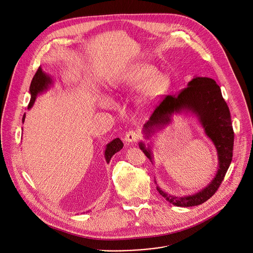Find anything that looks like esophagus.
Instances as JSON below:
<instances>
[{
    "instance_id": "obj_1",
    "label": "esophagus",
    "mask_w": 253,
    "mask_h": 253,
    "mask_svg": "<svg viewBox=\"0 0 253 253\" xmlns=\"http://www.w3.org/2000/svg\"><path fill=\"white\" fill-rule=\"evenodd\" d=\"M138 139V134L135 130H129L128 132H126L125 140L128 143H132V142H136Z\"/></svg>"
}]
</instances>
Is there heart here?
Wrapping results in <instances>:
<instances>
[{"label": "heart", "instance_id": "1", "mask_svg": "<svg viewBox=\"0 0 253 253\" xmlns=\"http://www.w3.org/2000/svg\"><path fill=\"white\" fill-rule=\"evenodd\" d=\"M115 87L118 89L141 88L137 103L141 108H147L152 102L160 98L168 88V79L160 74L158 69L146 62L130 64L117 73L114 79ZM103 106H108L107 99L101 101Z\"/></svg>", "mask_w": 253, "mask_h": 253}]
</instances>
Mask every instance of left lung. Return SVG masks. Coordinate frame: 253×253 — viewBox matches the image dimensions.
<instances>
[{
  "instance_id": "left-lung-1",
  "label": "left lung",
  "mask_w": 253,
  "mask_h": 253,
  "mask_svg": "<svg viewBox=\"0 0 253 253\" xmlns=\"http://www.w3.org/2000/svg\"><path fill=\"white\" fill-rule=\"evenodd\" d=\"M193 116L212 141L217 151L218 169L211 181L192 194L173 195L164 191L157 183L158 192L170 204L177 207L197 206L207 201L217 191L231 165L234 149V130L229 107L224 100L220 86L209 78L193 77L187 87L177 95H169L155 109L149 121L144 124L142 134L151 140L157 131L172 122L173 115ZM151 141L148 144L139 142V148L153 163Z\"/></svg>"
}]
</instances>
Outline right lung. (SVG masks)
I'll return each mask as SVG.
<instances>
[{"label":"right lung","instance_id":"add662e5","mask_svg":"<svg viewBox=\"0 0 253 253\" xmlns=\"http://www.w3.org/2000/svg\"><path fill=\"white\" fill-rule=\"evenodd\" d=\"M54 79L46 74L41 67H39V69L37 70L36 74L34 75L31 84L29 87V94H30V101L28 104L27 109L30 110L32 108V106L35 103V100L37 98L38 95L42 94L43 92L48 91L53 85H54ZM25 120V113L22 117V123H24ZM124 147V143L120 138H115L113 139L111 142H109L104 150V157L106 160V163L109 164L112 157L115 155V153L119 152L122 148Z\"/></svg>","mask_w":253,"mask_h":253}]
</instances>
